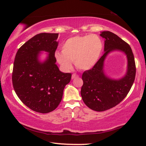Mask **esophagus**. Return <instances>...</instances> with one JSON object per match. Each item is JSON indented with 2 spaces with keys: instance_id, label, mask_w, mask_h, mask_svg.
Returning <instances> with one entry per match:
<instances>
[{
  "instance_id": "1",
  "label": "esophagus",
  "mask_w": 146,
  "mask_h": 146,
  "mask_svg": "<svg viewBox=\"0 0 146 146\" xmlns=\"http://www.w3.org/2000/svg\"><path fill=\"white\" fill-rule=\"evenodd\" d=\"M78 75H77V74L74 73V74H73V75H72V76H71V78L74 79V78H76V77H78Z\"/></svg>"
}]
</instances>
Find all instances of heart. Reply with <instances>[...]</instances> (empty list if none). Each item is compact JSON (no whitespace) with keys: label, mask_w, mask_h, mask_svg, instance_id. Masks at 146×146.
<instances>
[{"label":"heart","mask_w":146,"mask_h":146,"mask_svg":"<svg viewBox=\"0 0 146 146\" xmlns=\"http://www.w3.org/2000/svg\"><path fill=\"white\" fill-rule=\"evenodd\" d=\"M62 52L56 51V61L65 70L72 68L71 62L80 70L92 68L102 54L103 43L97 35L75 36L64 42L61 47Z\"/></svg>","instance_id":"heart-1"}]
</instances>
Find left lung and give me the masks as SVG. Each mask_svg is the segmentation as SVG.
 Here are the masks:
<instances>
[{"instance_id":"1","label":"left lung","mask_w":146,"mask_h":146,"mask_svg":"<svg viewBox=\"0 0 146 146\" xmlns=\"http://www.w3.org/2000/svg\"><path fill=\"white\" fill-rule=\"evenodd\" d=\"M100 36L105 39L104 53L93 67L83 73L81 96L85 104L96 111H104L118 104L126 97L135 81L136 66L130 46L117 35L106 31ZM122 51L127 56L128 70L122 79L108 78L103 72V62L111 51Z\"/></svg>"}]
</instances>
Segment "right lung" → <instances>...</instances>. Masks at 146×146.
<instances>
[{"mask_svg":"<svg viewBox=\"0 0 146 146\" xmlns=\"http://www.w3.org/2000/svg\"><path fill=\"white\" fill-rule=\"evenodd\" d=\"M58 33H42L24 43L17 51L12 82L17 95L34 111L48 113L58 107L71 73H62L55 64ZM49 52L46 60H38L40 51Z\"/></svg>","mask_w":146,"mask_h":146,"instance_id":"1","label":"right lung"}]
</instances>
